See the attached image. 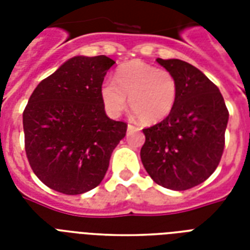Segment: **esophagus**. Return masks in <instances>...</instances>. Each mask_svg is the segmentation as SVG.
<instances>
[{
    "label": "esophagus",
    "mask_w": 250,
    "mask_h": 250,
    "mask_svg": "<svg viewBox=\"0 0 250 250\" xmlns=\"http://www.w3.org/2000/svg\"><path fill=\"white\" fill-rule=\"evenodd\" d=\"M127 129H128V131H139V128H137V127H135V125H127Z\"/></svg>",
    "instance_id": "34e87169"
}]
</instances>
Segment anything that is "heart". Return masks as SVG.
Instances as JSON below:
<instances>
[{"instance_id": "heart-1", "label": "heart", "mask_w": 250, "mask_h": 250, "mask_svg": "<svg viewBox=\"0 0 250 250\" xmlns=\"http://www.w3.org/2000/svg\"><path fill=\"white\" fill-rule=\"evenodd\" d=\"M102 105L111 118H118L127 107L145 125L166 119L178 97V83L167 70L143 61H132L118 68L115 83L105 80L100 88ZM129 101H126V98Z\"/></svg>"}]
</instances>
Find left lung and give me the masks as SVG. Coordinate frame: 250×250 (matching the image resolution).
Returning <instances> with one entry per match:
<instances>
[{
  "mask_svg": "<svg viewBox=\"0 0 250 250\" xmlns=\"http://www.w3.org/2000/svg\"><path fill=\"white\" fill-rule=\"evenodd\" d=\"M156 61L175 76L178 97L166 119L143 129L141 162L157 184L186 190L205 182L219 165L229 110L218 86L198 68L180 60Z\"/></svg>",
  "mask_w": 250,
  "mask_h": 250,
  "instance_id": "8db88e82",
  "label": "left lung"
}]
</instances>
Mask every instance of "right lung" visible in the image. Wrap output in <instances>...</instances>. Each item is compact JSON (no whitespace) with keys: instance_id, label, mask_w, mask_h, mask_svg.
Segmentation results:
<instances>
[{"instance_id":"obj_1","label":"right lung","mask_w":250,"mask_h":250,"mask_svg":"<svg viewBox=\"0 0 250 250\" xmlns=\"http://www.w3.org/2000/svg\"><path fill=\"white\" fill-rule=\"evenodd\" d=\"M114 63L106 56L72 57L29 97L23 113L27 158L37 178L57 192L96 188L125 136L127 125L106 115L100 96Z\"/></svg>"}]
</instances>
